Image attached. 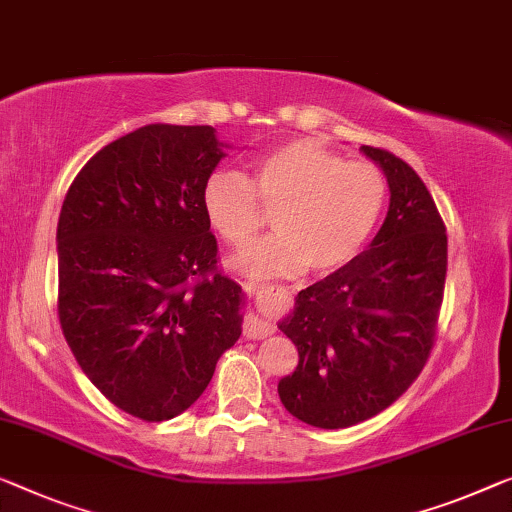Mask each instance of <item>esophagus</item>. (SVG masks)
<instances>
[{"mask_svg":"<svg viewBox=\"0 0 512 512\" xmlns=\"http://www.w3.org/2000/svg\"><path fill=\"white\" fill-rule=\"evenodd\" d=\"M243 287H246L250 294H282V292H285V287L264 285V282H246ZM243 333H246L248 338L259 340V338H266V335H271L273 326L259 315H250L246 319V324H243Z\"/></svg>","mask_w":512,"mask_h":512,"instance_id":"obj_1","label":"esophagus"}]
</instances>
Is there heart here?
I'll use <instances>...</instances> for the list:
<instances>
[{"label": "heart", "mask_w": 512, "mask_h": 512, "mask_svg": "<svg viewBox=\"0 0 512 512\" xmlns=\"http://www.w3.org/2000/svg\"><path fill=\"white\" fill-rule=\"evenodd\" d=\"M386 190L384 172L368 160H345L317 142L289 140L259 156L248 179L213 172L202 188V209L232 248L255 239L262 227L259 206L273 213L276 234L234 262L246 276L331 273L370 239Z\"/></svg>", "instance_id": "1"}]
</instances>
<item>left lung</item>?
<instances>
[{
	"instance_id": "1",
	"label": "left lung",
	"mask_w": 512,
	"mask_h": 512,
	"mask_svg": "<svg viewBox=\"0 0 512 512\" xmlns=\"http://www.w3.org/2000/svg\"><path fill=\"white\" fill-rule=\"evenodd\" d=\"M386 174L391 204L370 248L305 287L278 329L299 365L278 395L299 421L338 430L400 398L434 345L448 236L421 177L391 151L361 147Z\"/></svg>"
}]
</instances>
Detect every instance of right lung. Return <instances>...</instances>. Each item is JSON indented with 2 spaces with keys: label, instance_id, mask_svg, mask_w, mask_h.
<instances>
[{
  "label": "right lung",
  "instance_id": "1",
  "mask_svg": "<svg viewBox=\"0 0 512 512\" xmlns=\"http://www.w3.org/2000/svg\"><path fill=\"white\" fill-rule=\"evenodd\" d=\"M223 147L211 126H142L91 156L61 204V331L91 384L149 423L200 398L241 335V285L218 271L202 209Z\"/></svg>",
  "mask_w": 512,
  "mask_h": 512
}]
</instances>
